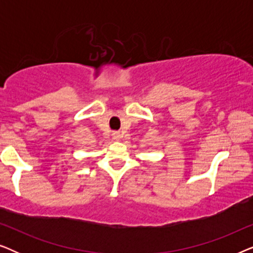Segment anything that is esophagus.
<instances>
[{
    "mask_svg": "<svg viewBox=\"0 0 253 253\" xmlns=\"http://www.w3.org/2000/svg\"><path fill=\"white\" fill-rule=\"evenodd\" d=\"M121 137H122V136H121V133L117 132V131H115V132H113V138H114V139L119 140Z\"/></svg>",
    "mask_w": 253,
    "mask_h": 253,
    "instance_id": "34e87169",
    "label": "esophagus"
}]
</instances>
